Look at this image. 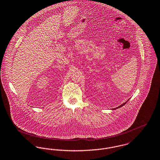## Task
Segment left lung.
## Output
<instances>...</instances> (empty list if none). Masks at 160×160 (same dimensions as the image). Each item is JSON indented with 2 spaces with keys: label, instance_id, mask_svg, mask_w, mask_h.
I'll return each instance as SVG.
<instances>
[{
  "label": "left lung",
  "instance_id": "1",
  "mask_svg": "<svg viewBox=\"0 0 160 160\" xmlns=\"http://www.w3.org/2000/svg\"><path fill=\"white\" fill-rule=\"evenodd\" d=\"M129 100H128V101H127V102H125V103H122V105H120V106H118V107H117V108H114V109H113H113H114V110H115V109H118V108H121V107H122V106H124V104H125L126 103H127V102H128V101H129Z\"/></svg>",
  "mask_w": 160,
  "mask_h": 160
}]
</instances>
